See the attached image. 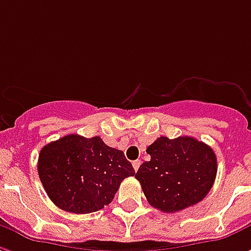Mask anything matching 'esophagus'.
<instances>
[{
	"instance_id": "34e87169",
	"label": "esophagus",
	"mask_w": 251,
	"mask_h": 251,
	"mask_svg": "<svg viewBox=\"0 0 251 251\" xmlns=\"http://www.w3.org/2000/svg\"><path fill=\"white\" fill-rule=\"evenodd\" d=\"M140 165H141V160H136V161H133V168H134V171H138V168H140Z\"/></svg>"
}]
</instances>
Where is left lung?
Returning <instances> with one entry per match:
<instances>
[{"label": "left lung", "instance_id": "8db88e82", "mask_svg": "<svg viewBox=\"0 0 251 251\" xmlns=\"http://www.w3.org/2000/svg\"><path fill=\"white\" fill-rule=\"evenodd\" d=\"M147 153L151 161L142 163L136 179L152 207L176 212L199 203L210 192L218 164L207 144L188 136L160 137Z\"/></svg>", "mask_w": 251, "mask_h": 251}]
</instances>
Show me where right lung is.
I'll return each instance as SVG.
<instances>
[{
  "mask_svg": "<svg viewBox=\"0 0 251 251\" xmlns=\"http://www.w3.org/2000/svg\"><path fill=\"white\" fill-rule=\"evenodd\" d=\"M37 172L55 204L74 214H90L111 203L121 181L134 176L122 151L100 137L68 134L50 142L39 154Z\"/></svg>",
  "mask_w": 251,
  "mask_h": 251,
  "instance_id": "1",
  "label": "right lung"
}]
</instances>
